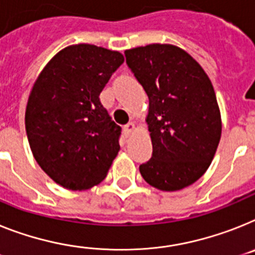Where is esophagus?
<instances>
[{
	"mask_svg": "<svg viewBox=\"0 0 255 255\" xmlns=\"http://www.w3.org/2000/svg\"><path fill=\"white\" fill-rule=\"evenodd\" d=\"M134 131V123L133 122H129L124 126V133L126 134H131L132 132Z\"/></svg>",
	"mask_w": 255,
	"mask_h": 255,
	"instance_id": "1",
	"label": "esophagus"
}]
</instances>
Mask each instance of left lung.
I'll return each mask as SVG.
<instances>
[{
  "label": "left lung",
  "instance_id": "8db88e82",
  "mask_svg": "<svg viewBox=\"0 0 255 255\" xmlns=\"http://www.w3.org/2000/svg\"><path fill=\"white\" fill-rule=\"evenodd\" d=\"M149 97L146 123L153 154L140 166L151 187L174 192L197 181L210 166L222 119L210 79L183 49L150 44L124 51Z\"/></svg>",
  "mask_w": 255,
  "mask_h": 255
}]
</instances>
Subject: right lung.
Instances as JSON below:
<instances>
[{
    "mask_svg": "<svg viewBox=\"0 0 255 255\" xmlns=\"http://www.w3.org/2000/svg\"><path fill=\"white\" fill-rule=\"evenodd\" d=\"M124 62L119 51L71 45L49 61L25 109V131L38 166L66 189L84 190L104 180L122 128L100 95Z\"/></svg>",
    "mask_w": 255,
    "mask_h": 255,
    "instance_id": "obj_1",
    "label": "right lung"
}]
</instances>
